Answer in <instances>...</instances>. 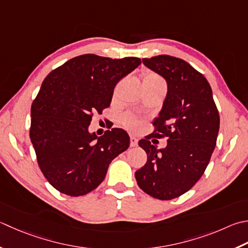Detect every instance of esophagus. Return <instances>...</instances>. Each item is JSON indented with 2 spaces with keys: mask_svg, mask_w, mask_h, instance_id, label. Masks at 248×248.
<instances>
[{
  "mask_svg": "<svg viewBox=\"0 0 248 248\" xmlns=\"http://www.w3.org/2000/svg\"><path fill=\"white\" fill-rule=\"evenodd\" d=\"M138 142H139V140L135 138L134 135H131V137H130V146L131 147L138 146Z\"/></svg>",
  "mask_w": 248,
  "mask_h": 248,
  "instance_id": "esophagus-1",
  "label": "esophagus"
}]
</instances>
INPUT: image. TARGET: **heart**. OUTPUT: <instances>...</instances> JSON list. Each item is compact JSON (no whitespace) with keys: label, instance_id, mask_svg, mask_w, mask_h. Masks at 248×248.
<instances>
[{"label":"heart","instance_id":"obj_1","mask_svg":"<svg viewBox=\"0 0 248 248\" xmlns=\"http://www.w3.org/2000/svg\"><path fill=\"white\" fill-rule=\"evenodd\" d=\"M144 81H159V82H164L163 79L159 75L155 74V73H147L146 75L144 76ZM121 123H123L125 127L130 129L137 130L140 125V120L135 117L133 115H124L121 117Z\"/></svg>","mask_w":248,"mask_h":248}]
</instances>
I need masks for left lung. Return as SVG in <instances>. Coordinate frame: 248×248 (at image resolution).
<instances>
[{
  "instance_id": "8db88e82",
  "label": "left lung",
  "mask_w": 248,
  "mask_h": 248,
  "mask_svg": "<svg viewBox=\"0 0 248 248\" xmlns=\"http://www.w3.org/2000/svg\"><path fill=\"white\" fill-rule=\"evenodd\" d=\"M143 63L167 80L168 93L152 135L167 137L168 145L158 149L149 139L140 140L147 161L135 178L147 195L171 200L191 189L204 173L216 146L219 114L208 81L186 61L160 55Z\"/></svg>"
}]
</instances>
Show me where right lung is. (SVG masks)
<instances>
[{
  "label": "right lung",
  "instance_id": "add662e5",
  "mask_svg": "<svg viewBox=\"0 0 248 248\" xmlns=\"http://www.w3.org/2000/svg\"><path fill=\"white\" fill-rule=\"evenodd\" d=\"M140 64V58L110 59L92 53L73 58L44 79L31 106L30 139L38 167L64 195L89 193L105 178L111 160L130 144L113 128L90 133L92 116L108 108L115 86Z\"/></svg>",
  "mask_w": 248,
  "mask_h": 248
}]
</instances>
